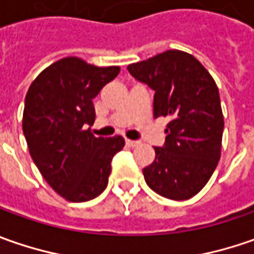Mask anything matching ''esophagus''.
<instances>
[{
    "instance_id": "1",
    "label": "esophagus",
    "mask_w": 254,
    "mask_h": 254,
    "mask_svg": "<svg viewBox=\"0 0 254 254\" xmlns=\"http://www.w3.org/2000/svg\"><path fill=\"white\" fill-rule=\"evenodd\" d=\"M126 144L128 145V147H135V145H138L140 144V141H137V140H126Z\"/></svg>"
}]
</instances>
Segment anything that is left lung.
Segmentation results:
<instances>
[{
    "instance_id": "1",
    "label": "left lung",
    "mask_w": 254,
    "mask_h": 254,
    "mask_svg": "<svg viewBox=\"0 0 254 254\" xmlns=\"http://www.w3.org/2000/svg\"><path fill=\"white\" fill-rule=\"evenodd\" d=\"M128 73L154 90V117H167L165 142L142 170L147 185L168 199L196 195L218 165L223 114L219 90L192 55L167 51L128 64Z\"/></svg>"
}]
</instances>
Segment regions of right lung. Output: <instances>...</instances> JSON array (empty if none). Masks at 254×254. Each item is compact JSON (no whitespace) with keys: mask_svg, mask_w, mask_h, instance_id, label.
I'll use <instances>...</instances> for the list:
<instances>
[{"mask_svg":"<svg viewBox=\"0 0 254 254\" xmlns=\"http://www.w3.org/2000/svg\"><path fill=\"white\" fill-rule=\"evenodd\" d=\"M120 73L119 66L97 67L64 58L35 79L25 96L24 130L29 154L46 182L70 202L99 196L109 184L122 135L94 137L93 99Z\"/></svg>","mask_w":254,"mask_h":254,"instance_id":"1","label":"right lung"}]
</instances>
